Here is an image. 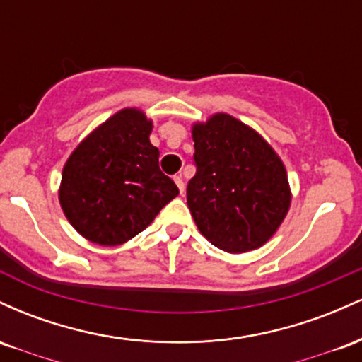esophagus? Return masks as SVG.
Masks as SVG:
<instances>
[{
    "label": "esophagus",
    "mask_w": 362,
    "mask_h": 362,
    "mask_svg": "<svg viewBox=\"0 0 362 362\" xmlns=\"http://www.w3.org/2000/svg\"><path fill=\"white\" fill-rule=\"evenodd\" d=\"M173 180H175V184L178 187V190H180V194H184L185 184H184V178H182V175H175V177H173Z\"/></svg>",
    "instance_id": "obj_1"
}]
</instances>
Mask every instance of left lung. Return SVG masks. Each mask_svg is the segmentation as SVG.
<instances>
[{
  "label": "left lung",
  "instance_id": "8db88e82",
  "mask_svg": "<svg viewBox=\"0 0 362 362\" xmlns=\"http://www.w3.org/2000/svg\"><path fill=\"white\" fill-rule=\"evenodd\" d=\"M195 175L187 206L199 231L230 253L255 250L281 226L291 190L281 158L257 131L228 114L192 127Z\"/></svg>",
  "mask_w": 362,
  "mask_h": 362
}]
</instances>
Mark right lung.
Listing matches in <instances>:
<instances>
[{"label": "right lung", "mask_w": 362, "mask_h": 362, "mask_svg": "<svg viewBox=\"0 0 362 362\" xmlns=\"http://www.w3.org/2000/svg\"><path fill=\"white\" fill-rule=\"evenodd\" d=\"M151 129L144 112L122 109L90 132L66 161L61 207L90 242L126 243L178 195L175 182L160 170Z\"/></svg>", "instance_id": "obj_1"}]
</instances>
